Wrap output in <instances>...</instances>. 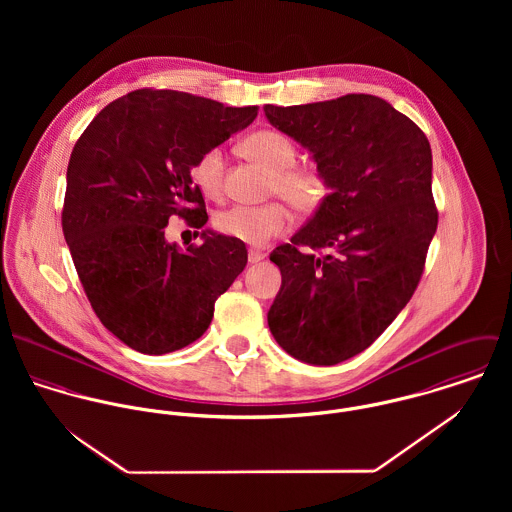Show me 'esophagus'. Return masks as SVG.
<instances>
[{
    "label": "esophagus",
    "mask_w": 512,
    "mask_h": 512,
    "mask_svg": "<svg viewBox=\"0 0 512 512\" xmlns=\"http://www.w3.org/2000/svg\"><path fill=\"white\" fill-rule=\"evenodd\" d=\"M264 256H266V254L260 252V250H250V252H248V262H250V264H258L260 260H264Z\"/></svg>",
    "instance_id": "obj_1"
}]
</instances>
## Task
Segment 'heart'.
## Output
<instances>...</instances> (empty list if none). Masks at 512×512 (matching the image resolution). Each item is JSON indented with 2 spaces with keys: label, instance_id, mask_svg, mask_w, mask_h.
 I'll return each mask as SVG.
<instances>
[{
  "label": "heart",
  "instance_id": "b5f03b06",
  "mask_svg": "<svg viewBox=\"0 0 512 512\" xmlns=\"http://www.w3.org/2000/svg\"><path fill=\"white\" fill-rule=\"evenodd\" d=\"M242 151L270 173V193L282 197L293 211L311 213L325 195L323 177L307 167H293L295 146L290 138L274 130L248 136ZM193 181L209 199H220L224 179V153L220 147L207 149L195 163ZM290 213L282 203L262 207H230L215 219L222 234L252 246H262L290 226Z\"/></svg>",
  "mask_w": 512,
  "mask_h": 512
}]
</instances>
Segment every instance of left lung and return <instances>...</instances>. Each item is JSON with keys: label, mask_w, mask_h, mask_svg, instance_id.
Instances as JSON below:
<instances>
[{"label": "left lung", "mask_w": 512, "mask_h": 512, "mask_svg": "<svg viewBox=\"0 0 512 512\" xmlns=\"http://www.w3.org/2000/svg\"><path fill=\"white\" fill-rule=\"evenodd\" d=\"M264 112L311 153L329 189L292 244L270 254L282 288L268 325L293 359L337 365L384 333L422 278L438 228L432 147L408 116L370 94Z\"/></svg>", "instance_id": "obj_1"}]
</instances>
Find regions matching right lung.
I'll return each instance as SVG.
<instances>
[{"instance_id":"obj_1","label":"right lung","mask_w":512,"mask_h":512,"mask_svg":"<svg viewBox=\"0 0 512 512\" xmlns=\"http://www.w3.org/2000/svg\"><path fill=\"white\" fill-rule=\"evenodd\" d=\"M256 116L258 106L142 88L110 102L78 138L63 232L94 313L130 349L165 355L197 341L244 270V242L203 230L201 246L181 250L165 226L173 215L207 224L191 171Z\"/></svg>"}]
</instances>
